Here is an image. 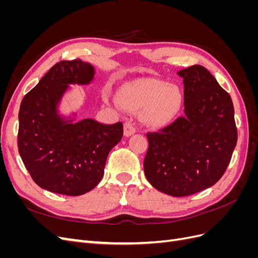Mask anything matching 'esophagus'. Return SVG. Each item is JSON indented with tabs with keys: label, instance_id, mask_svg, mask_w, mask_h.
Wrapping results in <instances>:
<instances>
[{
	"label": "esophagus",
	"instance_id": "34e87169",
	"mask_svg": "<svg viewBox=\"0 0 258 258\" xmlns=\"http://www.w3.org/2000/svg\"><path fill=\"white\" fill-rule=\"evenodd\" d=\"M137 132V129L136 127L134 126V123H132L131 121H127L124 122L123 124V135L124 137H131L132 135H135Z\"/></svg>",
	"mask_w": 258,
	"mask_h": 258
}]
</instances>
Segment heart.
Masks as SVG:
<instances>
[{
  "label": "heart",
  "mask_w": 258,
  "mask_h": 258,
  "mask_svg": "<svg viewBox=\"0 0 258 258\" xmlns=\"http://www.w3.org/2000/svg\"><path fill=\"white\" fill-rule=\"evenodd\" d=\"M182 92L175 85L154 80L123 84L117 92V102L129 111H142L143 120L162 126L172 120L182 106Z\"/></svg>",
  "instance_id": "heart-1"
}]
</instances>
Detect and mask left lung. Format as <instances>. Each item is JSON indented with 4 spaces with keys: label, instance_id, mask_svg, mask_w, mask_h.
I'll return each instance as SVG.
<instances>
[{
    "label": "left lung",
    "instance_id": "left-lung-1",
    "mask_svg": "<svg viewBox=\"0 0 258 258\" xmlns=\"http://www.w3.org/2000/svg\"><path fill=\"white\" fill-rule=\"evenodd\" d=\"M184 84V116L147 134L144 173L156 189L184 197L213 186L237 144L230 96L201 66L177 72Z\"/></svg>",
    "mask_w": 258,
    "mask_h": 258
}]
</instances>
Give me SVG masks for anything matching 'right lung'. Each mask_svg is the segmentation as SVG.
I'll return each instance as SVG.
<instances>
[{
    "mask_svg": "<svg viewBox=\"0 0 258 258\" xmlns=\"http://www.w3.org/2000/svg\"><path fill=\"white\" fill-rule=\"evenodd\" d=\"M95 75L89 62L61 61L22 99L18 151L31 177L43 189L67 196L90 191L103 177L108 153L120 142L121 122L76 120L79 112L61 111L72 86L90 85Z\"/></svg>",
    "mask_w": 258,
    "mask_h": 258,
    "instance_id": "1",
    "label": "right lung"
}]
</instances>
